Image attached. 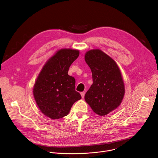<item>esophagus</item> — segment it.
<instances>
[{
	"instance_id": "obj_1",
	"label": "esophagus",
	"mask_w": 158,
	"mask_h": 158,
	"mask_svg": "<svg viewBox=\"0 0 158 158\" xmlns=\"http://www.w3.org/2000/svg\"><path fill=\"white\" fill-rule=\"evenodd\" d=\"M81 95L82 98H84V95H85V92H81Z\"/></svg>"
}]
</instances>
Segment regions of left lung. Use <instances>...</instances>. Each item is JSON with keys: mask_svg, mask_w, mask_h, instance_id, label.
Returning a JSON list of instances; mask_svg holds the SVG:
<instances>
[{"mask_svg": "<svg viewBox=\"0 0 158 158\" xmlns=\"http://www.w3.org/2000/svg\"><path fill=\"white\" fill-rule=\"evenodd\" d=\"M84 59L91 69L93 83L85 94V100L99 116L117 109L125 92L122 73L116 62L100 49L87 51Z\"/></svg>", "mask_w": 158, "mask_h": 158, "instance_id": "8db88e82", "label": "left lung"}]
</instances>
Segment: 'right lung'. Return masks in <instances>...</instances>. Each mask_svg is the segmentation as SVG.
I'll return each mask as SVG.
<instances>
[{"instance_id":"obj_1","label":"right lung","mask_w":158,"mask_h":158,"mask_svg":"<svg viewBox=\"0 0 158 158\" xmlns=\"http://www.w3.org/2000/svg\"><path fill=\"white\" fill-rule=\"evenodd\" d=\"M79 55V49H58L47 60L35 81L34 98L41 113L51 119L68 115L74 103L81 98L75 90V79L68 74Z\"/></svg>"}]
</instances>
